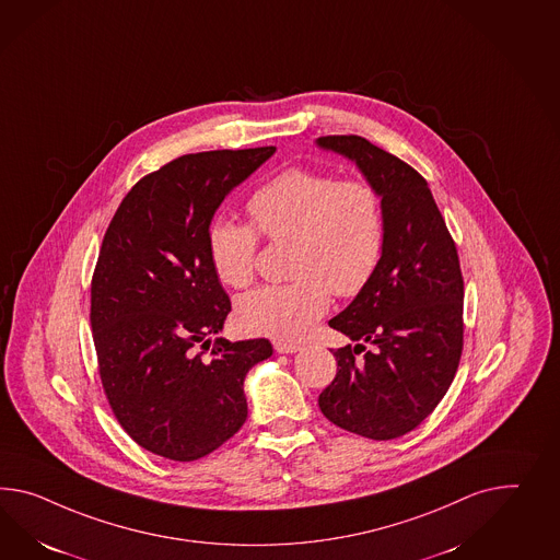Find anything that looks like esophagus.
Segmentation results:
<instances>
[{
    "label": "esophagus",
    "instance_id": "esophagus-1",
    "mask_svg": "<svg viewBox=\"0 0 560 560\" xmlns=\"http://www.w3.org/2000/svg\"><path fill=\"white\" fill-rule=\"evenodd\" d=\"M273 349H276L278 353H296V351H301V345L276 341V343H273Z\"/></svg>",
    "mask_w": 560,
    "mask_h": 560
}]
</instances>
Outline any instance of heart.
Listing matches in <instances>:
<instances>
[{
	"instance_id": "1",
	"label": "heart",
	"mask_w": 560,
	"mask_h": 560,
	"mask_svg": "<svg viewBox=\"0 0 560 560\" xmlns=\"http://www.w3.org/2000/svg\"><path fill=\"white\" fill-rule=\"evenodd\" d=\"M256 230L272 242H294L288 284H268L237 301V323L254 335L284 343L306 337L335 296H355L370 284L386 244L380 192L368 180H339L329 173L288 168L247 202ZM258 233L230 219L207 231L217 278L231 288L254 280Z\"/></svg>"
}]
</instances>
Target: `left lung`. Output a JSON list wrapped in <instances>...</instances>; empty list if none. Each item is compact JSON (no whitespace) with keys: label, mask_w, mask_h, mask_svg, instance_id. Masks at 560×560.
Listing matches in <instances>:
<instances>
[{"label":"left lung","mask_w":560,"mask_h":560,"mask_svg":"<svg viewBox=\"0 0 560 560\" xmlns=\"http://www.w3.org/2000/svg\"><path fill=\"white\" fill-rule=\"evenodd\" d=\"M316 145L355 162L380 192L386 215L384 254L370 284L329 320L353 345L332 351L337 375L318 406L345 431L373 441L398 439L431 415L459 368L457 247L431 188L412 166L361 136H325Z\"/></svg>","instance_id":"obj_1"}]
</instances>
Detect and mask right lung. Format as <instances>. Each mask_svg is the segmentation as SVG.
<instances>
[{"label": "right lung", "mask_w": 560, "mask_h": 560, "mask_svg": "<svg viewBox=\"0 0 560 560\" xmlns=\"http://www.w3.org/2000/svg\"><path fill=\"white\" fill-rule=\"evenodd\" d=\"M273 152L173 160L136 183L105 231L91 282L101 384L124 431L164 459H201L240 431L245 375L272 355L268 339L219 337L231 302L207 231L223 199Z\"/></svg>", "instance_id": "right-lung-1"}]
</instances>
